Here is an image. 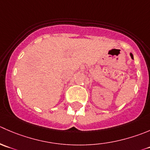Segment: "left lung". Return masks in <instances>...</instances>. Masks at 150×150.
<instances>
[{
    "label": "left lung",
    "mask_w": 150,
    "mask_h": 150,
    "mask_svg": "<svg viewBox=\"0 0 150 150\" xmlns=\"http://www.w3.org/2000/svg\"><path fill=\"white\" fill-rule=\"evenodd\" d=\"M130 56H131V58H132V59H133V54H132V53H130Z\"/></svg>",
    "instance_id": "left-lung-1"
}]
</instances>
